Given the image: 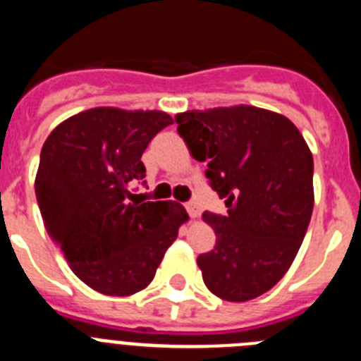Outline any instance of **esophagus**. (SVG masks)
<instances>
[{
	"label": "esophagus",
	"mask_w": 361,
	"mask_h": 361,
	"mask_svg": "<svg viewBox=\"0 0 361 361\" xmlns=\"http://www.w3.org/2000/svg\"><path fill=\"white\" fill-rule=\"evenodd\" d=\"M186 212H188V215L191 216V219H197V216H199V206H197L195 202H188L186 204Z\"/></svg>",
	"instance_id": "obj_1"
}]
</instances>
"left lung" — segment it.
<instances>
[{"instance_id":"left-lung-1","label":"left lung","mask_w":361,"mask_h":361,"mask_svg":"<svg viewBox=\"0 0 361 361\" xmlns=\"http://www.w3.org/2000/svg\"><path fill=\"white\" fill-rule=\"evenodd\" d=\"M175 123L228 208L202 213L216 235L215 250L197 258L204 283L228 302L257 298L288 273L307 231L311 149L288 117L250 104L190 110Z\"/></svg>"}]
</instances>
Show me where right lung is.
<instances>
[{
    "mask_svg": "<svg viewBox=\"0 0 361 361\" xmlns=\"http://www.w3.org/2000/svg\"><path fill=\"white\" fill-rule=\"evenodd\" d=\"M171 123L166 111L99 106L57 124L44 141L36 175L44 228L97 293L142 291L188 220L178 202L130 193L146 175L142 152Z\"/></svg>",
    "mask_w": 361,
    "mask_h": 361,
    "instance_id": "1",
    "label": "right lung"
}]
</instances>
